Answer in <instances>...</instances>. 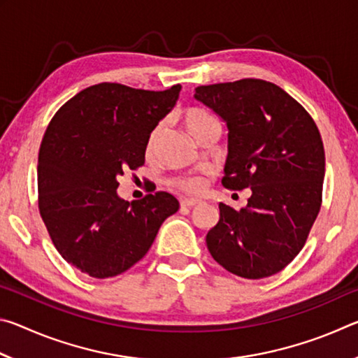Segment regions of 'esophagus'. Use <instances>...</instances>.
I'll list each match as a JSON object with an SVG mask.
<instances>
[{
	"label": "esophagus",
	"mask_w": 358,
	"mask_h": 358,
	"mask_svg": "<svg viewBox=\"0 0 358 358\" xmlns=\"http://www.w3.org/2000/svg\"><path fill=\"white\" fill-rule=\"evenodd\" d=\"M201 205V202L199 201H192V199H186V201H181V208H196Z\"/></svg>",
	"instance_id": "1"
}]
</instances>
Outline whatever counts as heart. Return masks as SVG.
Returning a JSON list of instances; mask_svg holds the SVG:
<instances>
[{"label": "heart", "instance_id": "obj_1", "mask_svg": "<svg viewBox=\"0 0 358 358\" xmlns=\"http://www.w3.org/2000/svg\"><path fill=\"white\" fill-rule=\"evenodd\" d=\"M211 121H215V118L211 117V115H208L207 112L201 110V108H189V110H186L183 115L185 129L189 132L192 137H196L199 132L205 128V126L211 123ZM156 138H157V131H155L150 137L148 150L153 148ZM173 185L177 186L178 189L185 191L187 194H199L203 189V183L197 178H178L173 181Z\"/></svg>", "mask_w": 358, "mask_h": 358}]
</instances>
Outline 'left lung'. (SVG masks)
<instances>
[{
	"label": "left lung",
	"instance_id": "obj_1",
	"mask_svg": "<svg viewBox=\"0 0 358 358\" xmlns=\"http://www.w3.org/2000/svg\"><path fill=\"white\" fill-rule=\"evenodd\" d=\"M194 98L227 126L222 185L251 189L240 211L220 203L208 251L237 276L275 275L301 251L319 215L325 153L317 126L292 96L260 78L197 87Z\"/></svg>",
	"mask_w": 358,
	"mask_h": 358
}]
</instances>
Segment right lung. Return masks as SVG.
<instances>
[{"label":"right lung","instance_id":"obj_1","mask_svg":"<svg viewBox=\"0 0 358 358\" xmlns=\"http://www.w3.org/2000/svg\"><path fill=\"white\" fill-rule=\"evenodd\" d=\"M180 90L98 83L71 98L48 124L38 161L39 211L58 252L83 273L102 280L131 268L178 211L169 192L129 203L117 189L118 177L145 162L151 132Z\"/></svg>","mask_w":358,"mask_h":358}]
</instances>
